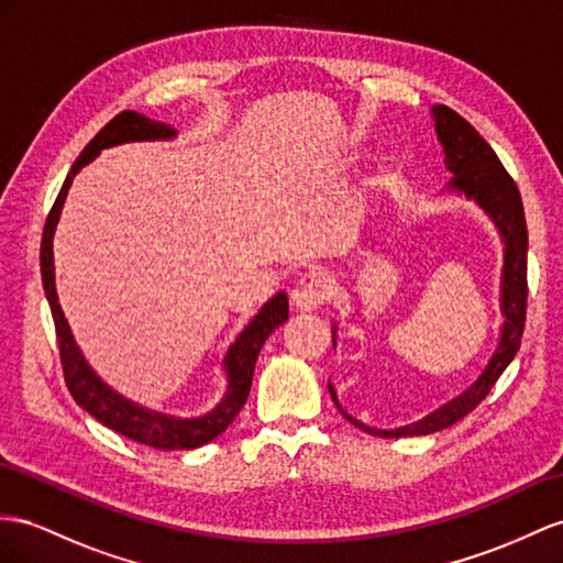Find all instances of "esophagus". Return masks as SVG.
Masks as SVG:
<instances>
[{"instance_id": "esophagus-1", "label": "esophagus", "mask_w": 563, "mask_h": 563, "mask_svg": "<svg viewBox=\"0 0 563 563\" xmlns=\"http://www.w3.org/2000/svg\"><path fill=\"white\" fill-rule=\"evenodd\" d=\"M330 297V278L319 268H309L301 273L295 290L290 292V301L297 311H313L319 309Z\"/></svg>"}]
</instances>
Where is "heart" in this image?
Listing matches in <instances>:
<instances>
[{"label":"heart","mask_w":563,"mask_h":563,"mask_svg":"<svg viewBox=\"0 0 563 563\" xmlns=\"http://www.w3.org/2000/svg\"><path fill=\"white\" fill-rule=\"evenodd\" d=\"M397 180V173L393 170V168H387V170H383V176H380V183L383 185H393Z\"/></svg>","instance_id":"heart-1"}]
</instances>
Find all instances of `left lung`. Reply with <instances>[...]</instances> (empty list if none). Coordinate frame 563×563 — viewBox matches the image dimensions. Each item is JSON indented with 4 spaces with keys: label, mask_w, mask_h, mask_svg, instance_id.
Masks as SVG:
<instances>
[{
    "label": "left lung",
    "mask_w": 563,
    "mask_h": 563,
    "mask_svg": "<svg viewBox=\"0 0 563 563\" xmlns=\"http://www.w3.org/2000/svg\"><path fill=\"white\" fill-rule=\"evenodd\" d=\"M432 121H435V133L442 142L444 150V166L454 176L450 178V190L466 195L473 199L489 219L495 221L499 235L504 240V268H501V338L497 350L489 358V364L478 376L466 393H461L444 407L428 413L426 419L416 421L405 428L395 430H378L368 428L362 421L352 419V416L340 407L335 387L328 385L330 397L338 405L340 413L362 428L364 432L378 438H411V435H430L442 428H450L452 423L464 419L481 401L493 390L497 378L507 368L514 356L521 347L523 325H526V307H528V228H526V213L521 192L514 183V178L501 166L495 150L481 137L475 128L461 119L459 113L450 107L438 104L432 107ZM335 333V328H333ZM335 342V335H333Z\"/></svg>",
    "instance_id": "left-lung-1"
}]
</instances>
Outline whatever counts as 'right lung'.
Here are the masks:
<instances>
[{"label":"right lung","instance_id":"add662e5","mask_svg":"<svg viewBox=\"0 0 563 563\" xmlns=\"http://www.w3.org/2000/svg\"><path fill=\"white\" fill-rule=\"evenodd\" d=\"M170 137H176V131H173L168 123L152 121L137 111H121L119 117H113L102 131L90 140L88 147H85L76 158V164L70 166L62 190L56 195L54 207L47 216L45 233H42V244H40V271H42V285H45V295H47L54 328H56V342H59L64 378L78 405L88 413H92L99 423H104L107 428L117 430L121 435L131 438L135 442L150 444L154 450H195V446H201L211 442L213 438H219L221 432L233 423V419L244 407V401H247L256 356L262 352L264 342L273 330L287 321V309H290L287 307V295L278 292L276 297L268 299L262 307V311H258L250 321V325L242 330L240 338L230 344V350L223 358L228 390L219 405H216V409L199 416V419H176V416L144 409L135 405V401L121 397L97 376V373L90 368V364L85 362V356L76 344L74 335H70L68 321L64 319L59 297H56V287H54L52 238H54L56 223H59L64 199L68 195V187L74 183L76 173L85 164H90L92 158L107 147H117V144H123V142L170 140Z\"/></svg>","mask_w":563,"mask_h":563}]
</instances>
